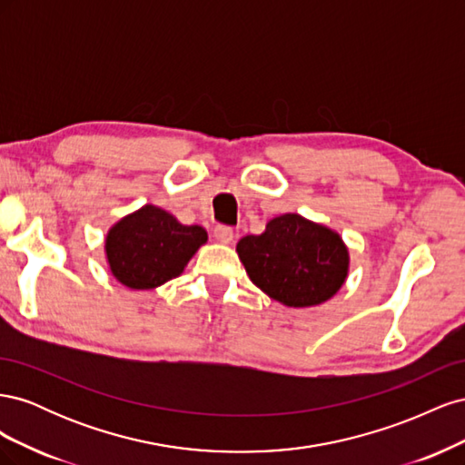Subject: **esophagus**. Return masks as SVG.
<instances>
[{
  "instance_id": "obj_1",
  "label": "esophagus",
  "mask_w": 465,
  "mask_h": 465,
  "mask_svg": "<svg viewBox=\"0 0 465 465\" xmlns=\"http://www.w3.org/2000/svg\"><path fill=\"white\" fill-rule=\"evenodd\" d=\"M213 236H215L217 242L229 244V242H232L234 232H232L231 227H223V224H219V227H215V231H213Z\"/></svg>"
}]
</instances>
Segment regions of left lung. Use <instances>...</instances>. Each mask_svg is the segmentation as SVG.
I'll use <instances>...</instances> for the list:
<instances>
[{"instance_id": "1", "label": "left lung", "mask_w": 465, "mask_h": 465, "mask_svg": "<svg viewBox=\"0 0 465 465\" xmlns=\"http://www.w3.org/2000/svg\"><path fill=\"white\" fill-rule=\"evenodd\" d=\"M244 270L267 297L289 308L330 301L349 275V248L340 232L299 213L267 221L262 234L236 244Z\"/></svg>"}]
</instances>
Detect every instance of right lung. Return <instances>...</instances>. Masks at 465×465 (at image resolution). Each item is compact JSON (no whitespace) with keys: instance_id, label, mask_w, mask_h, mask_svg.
<instances>
[{"instance_id":"right-lung-1","label":"right lung","mask_w":465,"mask_h":465,"mask_svg":"<svg viewBox=\"0 0 465 465\" xmlns=\"http://www.w3.org/2000/svg\"><path fill=\"white\" fill-rule=\"evenodd\" d=\"M205 242L207 231L200 224H182L173 213L147 203L112 224L104 256L118 283L151 291L182 275Z\"/></svg>"}]
</instances>
